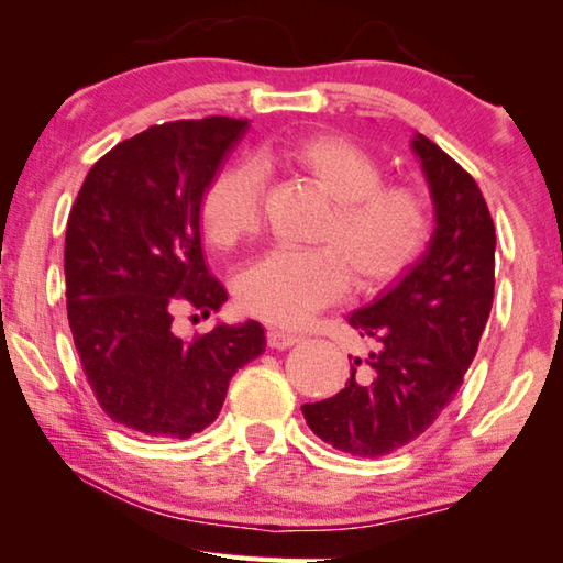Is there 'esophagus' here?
Here are the masks:
<instances>
[{
    "mask_svg": "<svg viewBox=\"0 0 563 563\" xmlns=\"http://www.w3.org/2000/svg\"><path fill=\"white\" fill-rule=\"evenodd\" d=\"M297 342H301V336L294 334V331H284V329L266 331V344H269L272 349H289Z\"/></svg>",
    "mask_w": 563,
    "mask_h": 563,
    "instance_id": "obj_1",
    "label": "esophagus"
}]
</instances>
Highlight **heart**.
Masks as SVG:
<instances>
[{"instance_id": "1", "label": "heart", "mask_w": 563, "mask_h": 563, "mask_svg": "<svg viewBox=\"0 0 563 563\" xmlns=\"http://www.w3.org/2000/svg\"><path fill=\"white\" fill-rule=\"evenodd\" d=\"M260 167H279L324 195L329 211L311 249H274L236 276L246 314L294 329L354 287L379 291L419 260L431 236V201L413 181H384L366 146L342 134H309L260 154ZM264 177L254 164H229L201 191L199 224L207 242L234 249L262 227Z\"/></svg>"}]
</instances>
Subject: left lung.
<instances>
[{"label":"left lung","instance_id":"8db88e82","mask_svg":"<svg viewBox=\"0 0 563 563\" xmlns=\"http://www.w3.org/2000/svg\"><path fill=\"white\" fill-rule=\"evenodd\" d=\"M411 146L434 197V236L396 287L349 317L379 344L366 366L354 358L342 391L301 407L321 441L354 456L391 454L439 419L462 389L494 301L496 232L482 189L423 134Z\"/></svg>","mask_w":563,"mask_h":563}]
</instances>
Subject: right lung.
<instances>
[{"instance_id": "1", "label": "right lung", "mask_w": 563, "mask_h": 563, "mask_svg": "<svg viewBox=\"0 0 563 563\" xmlns=\"http://www.w3.org/2000/svg\"><path fill=\"white\" fill-rule=\"evenodd\" d=\"M246 119L154 124L109 150L67 219V317L101 411L146 437L189 439L219 417L236 368L266 346L260 321L174 336V309L209 317L227 291L201 254L199 199Z\"/></svg>"}]
</instances>
